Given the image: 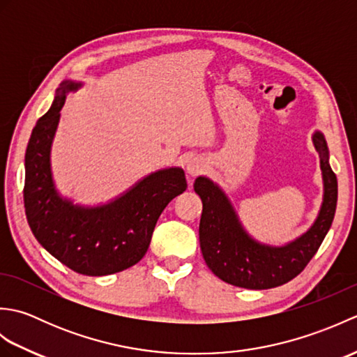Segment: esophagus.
I'll return each mask as SVG.
<instances>
[{
    "instance_id": "esophagus-1",
    "label": "esophagus",
    "mask_w": 357,
    "mask_h": 357,
    "mask_svg": "<svg viewBox=\"0 0 357 357\" xmlns=\"http://www.w3.org/2000/svg\"><path fill=\"white\" fill-rule=\"evenodd\" d=\"M204 170H206V162L202 161V159L195 158L192 159L190 162L187 165V172L192 174V176H196V174H201Z\"/></svg>"
}]
</instances>
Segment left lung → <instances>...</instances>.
<instances>
[{
	"instance_id": "8db88e82",
	"label": "left lung",
	"mask_w": 357,
	"mask_h": 357,
	"mask_svg": "<svg viewBox=\"0 0 357 357\" xmlns=\"http://www.w3.org/2000/svg\"><path fill=\"white\" fill-rule=\"evenodd\" d=\"M313 141L321 155L324 204L312 229L285 247H265L250 239L218 185L202 176L195 181V192L202 199L201 252L208 268L224 282L250 290L279 287L298 276L319 250L335 219L337 178L330 167L324 136L316 133Z\"/></svg>"
}]
</instances>
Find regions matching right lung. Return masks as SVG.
<instances>
[{"label": "right lung", "mask_w": 357, "mask_h": 357, "mask_svg": "<svg viewBox=\"0 0 357 357\" xmlns=\"http://www.w3.org/2000/svg\"><path fill=\"white\" fill-rule=\"evenodd\" d=\"M64 82L47 113L38 119L26 150L24 208L38 242L66 267L104 276L138 264L147 253L158 218L174 196L185 192L183 169L150 174L123 198L98 208L73 207L56 195L50 178L52 136L66 101Z\"/></svg>", "instance_id": "1"}]
</instances>
